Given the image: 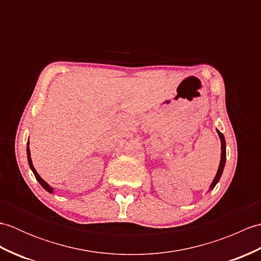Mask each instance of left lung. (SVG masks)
Returning <instances> with one entry per match:
<instances>
[{"label": "left lung", "instance_id": "8db88e82", "mask_svg": "<svg viewBox=\"0 0 261 261\" xmlns=\"http://www.w3.org/2000/svg\"><path fill=\"white\" fill-rule=\"evenodd\" d=\"M218 131L219 134V137L221 139V160H220V166H219V169H218V173H216L214 179L212 181V184H211L210 186V191L213 190V188L215 187V185L218 184V181L220 180L221 178V175H222L223 173V169H224V165H225V158H226V150H225V139H224V136L223 134H221V132L219 130Z\"/></svg>", "mask_w": 261, "mask_h": 261}]
</instances>
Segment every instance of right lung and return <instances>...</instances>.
<instances>
[{
    "label": "right lung",
    "mask_w": 261,
    "mask_h": 261,
    "mask_svg": "<svg viewBox=\"0 0 261 261\" xmlns=\"http://www.w3.org/2000/svg\"><path fill=\"white\" fill-rule=\"evenodd\" d=\"M28 147H27V156H28V163H29V166H30V168H31V170L33 171V174H35V176H36V178H37V180L40 182V185L45 188V190L47 191V192H49V193H53L54 191H53V187H50L49 186L47 182L43 180L40 176H39V174L37 173V170L35 169V167H33V165H32V160H31V156H30V149H29V141H28V145H27Z\"/></svg>",
    "instance_id": "right-lung-1"
}]
</instances>
